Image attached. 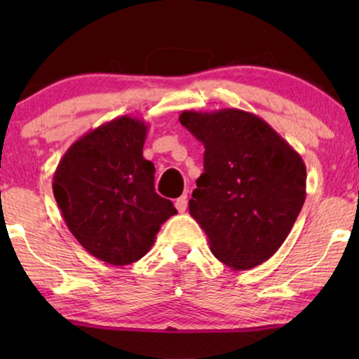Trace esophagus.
Wrapping results in <instances>:
<instances>
[{
	"instance_id": "obj_1",
	"label": "esophagus",
	"mask_w": 359,
	"mask_h": 359,
	"mask_svg": "<svg viewBox=\"0 0 359 359\" xmlns=\"http://www.w3.org/2000/svg\"><path fill=\"white\" fill-rule=\"evenodd\" d=\"M175 208L178 209V212H184L186 208H188V196L183 194L181 198L175 201Z\"/></svg>"
}]
</instances>
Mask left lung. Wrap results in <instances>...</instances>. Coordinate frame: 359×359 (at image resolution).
<instances>
[{"mask_svg": "<svg viewBox=\"0 0 359 359\" xmlns=\"http://www.w3.org/2000/svg\"><path fill=\"white\" fill-rule=\"evenodd\" d=\"M180 122L205 149L189 214L208 235L210 252L242 271L264 263L306 201L301 155L266 121L242 109L183 111Z\"/></svg>", "mask_w": 359, "mask_h": 359, "instance_id": "obj_1", "label": "left lung"}]
</instances>
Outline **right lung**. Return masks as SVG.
I'll list each match as a JSON object with an SVG mask.
<instances>
[{
  "label": "right lung",
  "mask_w": 359,
  "mask_h": 359,
  "mask_svg": "<svg viewBox=\"0 0 359 359\" xmlns=\"http://www.w3.org/2000/svg\"><path fill=\"white\" fill-rule=\"evenodd\" d=\"M149 127L121 116L80 137L53 175V196L83 248L124 266L145 257L176 209L155 193V166L144 158Z\"/></svg>",
  "instance_id": "right-lung-1"
}]
</instances>
